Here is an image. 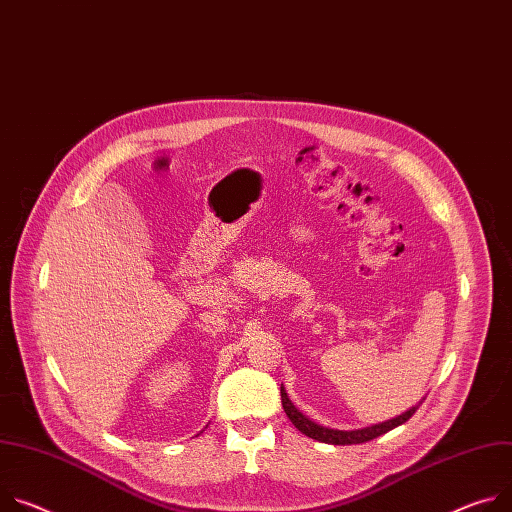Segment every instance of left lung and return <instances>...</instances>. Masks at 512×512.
Masks as SVG:
<instances>
[{
	"mask_svg": "<svg viewBox=\"0 0 512 512\" xmlns=\"http://www.w3.org/2000/svg\"><path fill=\"white\" fill-rule=\"evenodd\" d=\"M423 400H425V398H423ZM423 400L418 402L416 406L408 408L406 412H402V414L390 418V421H386V423H378V425L363 427V429H353V431H339V429L322 427V425L310 421V418H308L306 414H302V412L294 406V402L288 398L286 388L282 386V404H284V410H286L288 418L292 421V425H294L300 433H304L306 437L316 439V441H320V443H329V445H357V443H365V441L376 439V437H380V435H384V433H388V431H392V429L404 425V423L408 421V418L418 410V406L423 404Z\"/></svg>",
	"mask_w": 512,
	"mask_h": 512,
	"instance_id": "1",
	"label": "left lung"
}]
</instances>
